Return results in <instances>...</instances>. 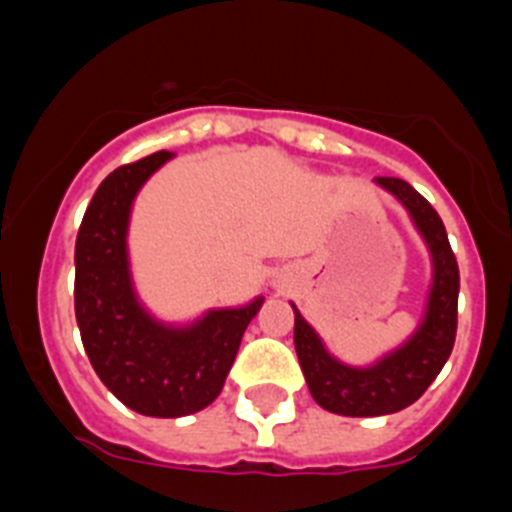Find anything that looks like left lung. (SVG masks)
Listing matches in <instances>:
<instances>
[{
	"mask_svg": "<svg viewBox=\"0 0 512 512\" xmlns=\"http://www.w3.org/2000/svg\"><path fill=\"white\" fill-rule=\"evenodd\" d=\"M381 186L399 199L432 252L434 283L419 331L401 348L369 369L341 364L323 348L321 338L295 310V351L313 399L343 417H381L407 409L429 389L450 358L457 333L460 270L447 229L432 204L396 176H379Z\"/></svg>",
	"mask_w": 512,
	"mask_h": 512,
	"instance_id": "left-lung-1",
	"label": "left lung"
}]
</instances>
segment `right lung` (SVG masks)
I'll return each mask as SVG.
<instances>
[{
	"mask_svg": "<svg viewBox=\"0 0 512 512\" xmlns=\"http://www.w3.org/2000/svg\"><path fill=\"white\" fill-rule=\"evenodd\" d=\"M169 159V151H156L105 176L75 240V318L90 364L128 409L161 419L217 399L262 305L257 298L245 308L209 310L186 328L156 323L138 305L128 275V214L143 181Z\"/></svg>",
	"mask_w": 512,
	"mask_h": 512,
	"instance_id": "add662e5",
	"label": "right lung"
}]
</instances>
